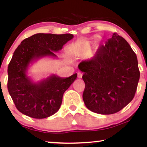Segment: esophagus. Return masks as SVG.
<instances>
[{
    "label": "esophagus",
    "mask_w": 147,
    "mask_h": 147,
    "mask_svg": "<svg viewBox=\"0 0 147 147\" xmlns=\"http://www.w3.org/2000/svg\"><path fill=\"white\" fill-rule=\"evenodd\" d=\"M82 74H80V73H78V78H82Z\"/></svg>",
    "instance_id": "obj_1"
}]
</instances>
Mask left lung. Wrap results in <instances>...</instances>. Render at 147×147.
<instances>
[{"label": "left lung", "mask_w": 147, "mask_h": 147, "mask_svg": "<svg viewBox=\"0 0 147 147\" xmlns=\"http://www.w3.org/2000/svg\"><path fill=\"white\" fill-rule=\"evenodd\" d=\"M86 87L84 104L92 112L112 114L133 99L140 78L136 55L128 42L114 33L91 59L78 65Z\"/></svg>", "instance_id": "1"}]
</instances>
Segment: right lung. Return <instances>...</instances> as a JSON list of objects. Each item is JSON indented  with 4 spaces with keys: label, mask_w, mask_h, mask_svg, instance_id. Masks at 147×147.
I'll list each match as a JSON object with an SVG mask.
<instances>
[{
    "label": "right lung",
    "mask_w": 147,
    "mask_h": 147,
    "mask_svg": "<svg viewBox=\"0 0 147 147\" xmlns=\"http://www.w3.org/2000/svg\"><path fill=\"white\" fill-rule=\"evenodd\" d=\"M72 34L37 33L24 39L14 52L8 67L7 87L16 108L29 117L42 119L59 110L63 95L77 78L51 74L35 82L28 76L29 67L43 57L57 59L60 51L72 39Z\"/></svg>",
    "instance_id": "add662e5"
}]
</instances>
